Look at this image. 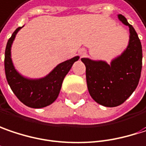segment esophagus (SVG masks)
Wrapping results in <instances>:
<instances>
[{
  "label": "esophagus",
  "mask_w": 146,
  "mask_h": 146,
  "mask_svg": "<svg viewBox=\"0 0 146 146\" xmlns=\"http://www.w3.org/2000/svg\"><path fill=\"white\" fill-rule=\"evenodd\" d=\"M79 53H80L81 57H83V56H84V55H85V51H84V50H80Z\"/></svg>",
  "instance_id": "obj_1"
}]
</instances>
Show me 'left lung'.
Masks as SVG:
<instances>
[{
    "label": "left lung",
    "mask_w": 146,
    "mask_h": 146,
    "mask_svg": "<svg viewBox=\"0 0 146 146\" xmlns=\"http://www.w3.org/2000/svg\"><path fill=\"white\" fill-rule=\"evenodd\" d=\"M120 21L129 28L126 50L111 62L81 58L86 67L88 89L93 100L105 107L122 104L135 90L142 68V46L135 28L121 14Z\"/></svg>",
    "instance_id": "left-lung-1"
}]
</instances>
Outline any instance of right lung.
<instances>
[{
  "mask_svg": "<svg viewBox=\"0 0 146 146\" xmlns=\"http://www.w3.org/2000/svg\"><path fill=\"white\" fill-rule=\"evenodd\" d=\"M21 27L16 29L7 42L5 51V73L8 84L12 92L25 105L40 109L52 104L59 94L62 81L79 57H74L58 64L46 77L39 79H29L18 73L11 58V47L15 36Z\"/></svg>",
  "mask_w": 146,
  "mask_h": 146,
  "instance_id": "right-lung-1",
  "label": "right lung"
}]
</instances>
